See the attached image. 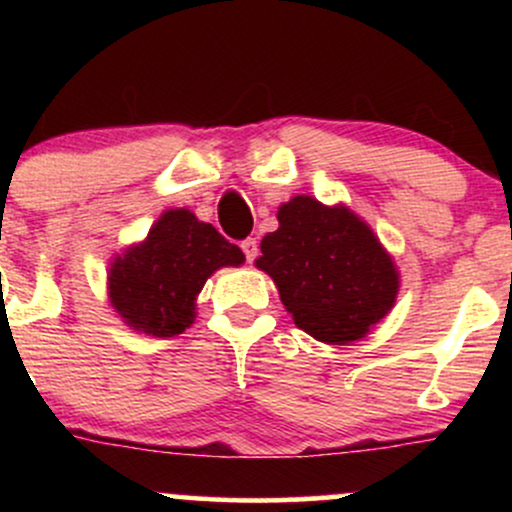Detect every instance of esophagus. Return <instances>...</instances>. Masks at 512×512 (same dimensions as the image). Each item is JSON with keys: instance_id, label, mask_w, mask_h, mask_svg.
<instances>
[{"instance_id": "34e87169", "label": "esophagus", "mask_w": 512, "mask_h": 512, "mask_svg": "<svg viewBox=\"0 0 512 512\" xmlns=\"http://www.w3.org/2000/svg\"><path fill=\"white\" fill-rule=\"evenodd\" d=\"M240 248H243V252H245V260L255 262V257H257V240L255 238H245L243 243H240Z\"/></svg>"}]
</instances>
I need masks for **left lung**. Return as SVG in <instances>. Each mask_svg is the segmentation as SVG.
<instances>
[{"mask_svg":"<svg viewBox=\"0 0 512 512\" xmlns=\"http://www.w3.org/2000/svg\"><path fill=\"white\" fill-rule=\"evenodd\" d=\"M262 238L257 267L274 279L296 325L325 344L361 339L390 313L397 272L373 231L344 207L293 197Z\"/></svg>","mask_w":512,"mask_h":512,"instance_id":"1","label":"left lung"}]
</instances>
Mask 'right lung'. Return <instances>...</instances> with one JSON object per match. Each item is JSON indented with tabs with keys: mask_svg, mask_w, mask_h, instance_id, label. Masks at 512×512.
Wrapping results in <instances>:
<instances>
[{
	"mask_svg": "<svg viewBox=\"0 0 512 512\" xmlns=\"http://www.w3.org/2000/svg\"><path fill=\"white\" fill-rule=\"evenodd\" d=\"M245 255L211 223L187 209L166 211L142 245L110 267V303L134 330L175 337L195 320V298L219 267H238Z\"/></svg>",
	"mask_w": 512,
	"mask_h": 512,
	"instance_id": "obj_1",
	"label": "right lung"
}]
</instances>
